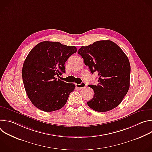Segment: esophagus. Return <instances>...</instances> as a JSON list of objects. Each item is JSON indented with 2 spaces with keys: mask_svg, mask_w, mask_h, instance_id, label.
Returning a JSON list of instances; mask_svg holds the SVG:
<instances>
[{
  "mask_svg": "<svg viewBox=\"0 0 152 152\" xmlns=\"http://www.w3.org/2000/svg\"><path fill=\"white\" fill-rule=\"evenodd\" d=\"M85 86H86V84L85 82H82L80 84H78V83L76 84V87L79 90H81V89L85 88Z\"/></svg>",
  "mask_w": 152,
  "mask_h": 152,
  "instance_id": "obj_1",
  "label": "esophagus"
}]
</instances>
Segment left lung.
Masks as SVG:
<instances>
[{
  "instance_id": "left-lung-1",
  "label": "left lung",
  "mask_w": 152,
  "mask_h": 152,
  "mask_svg": "<svg viewBox=\"0 0 152 152\" xmlns=\"http://www.w3.org/2000/svg\"><path fill=\"white\" fill-rule=\"evenodd\" d=\"M77 53L93 74L98 73L97 85H89L94 91L87 104L97 112H107L118 106L130 86L131 66L127 56L110 40L94 42L82 46Z\"/></svg>"
}]
</instances>
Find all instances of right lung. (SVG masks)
<instances>
[{"instance_id": "add662e5", "label": "right lung", "mask_w": 152, "mask_h": 152, "mask_svg": "<svg viewBox=\"0 0 152 152\" xmlns=\"http://www.w3.org/2000/svg\"><path fill=\"white\" fill-rule=\"evenodd\" d=\"M76 51L75 46L45 41L29 53L23 66L22 78L28 98L39 110L52 112L66 104L75 85L55 77L65 73V62Z\"/></svg>"}]
</instances>
